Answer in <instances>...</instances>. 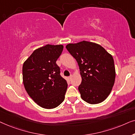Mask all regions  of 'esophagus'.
I'll return each instance as SVG.
<instances>
[{"instance_id": "34e87169", "label": "esophagus", "mask_w": 135, "mask_h": 135, "mask_svg": "<svg viewBox=\"0 0 135 135\" xmlns=\"http://www.w3.org/2000/svg\"><path fill=\"white\" fill-rule=\"evenodd\" d=\"M71 78H72V75H70V76L69 77H68V80H70L71 79Z\"/></svg>"}]
</instances>
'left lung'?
I'll use <instances>...</instances> for the list:
<instances>
[{
  "label": "left lung",
  "instance_id": "1",
  "mask_svg": "<svg viewBox=\"0 0 135 135\" xmlns=\"http://www.w3.org/2000/svg\"><path fill=\"white\" fill-rule=\"evenodd\" d=\"M66 48L80 68L81 98L91 104L103 102L110 94L115 79L112 55L99 44L86 41L69 44Z\"/></svg>",
  "mask_w": 135,
  "mask_h": 135
}]
</instances>
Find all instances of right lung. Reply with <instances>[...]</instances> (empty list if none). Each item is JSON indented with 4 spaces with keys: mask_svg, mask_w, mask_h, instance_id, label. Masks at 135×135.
Returning <instances> with one entry per match:
<instances>
[{
    "mask_svg": "<svg viewBox=\"0 0 135 135\" xmlns=\"http://www.w3.org/2000/svg\"><path fill=\"white\" fill-rule=\"evenodd\" d=\"M63 45L47 44L36 49L23 65V82L27 93L39 106L51 109L65 99L67 83L56 64Z\"/></svg>",
    "mask_w": 135,
    "mask_h": 135,
    "instance_id": "add662e5",
    "label": "right lung"
}]
</instances>
